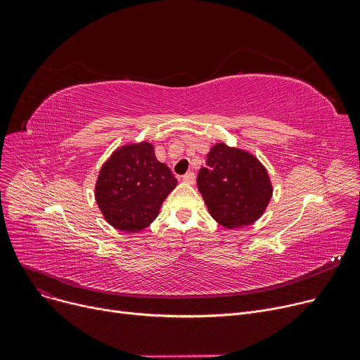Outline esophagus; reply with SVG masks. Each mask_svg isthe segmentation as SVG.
Here are the masks:
<instances>
[{"label": "esophagus", "mask_w": 360, "mask_h": 360, "mask_svg": "<svg viewBox=\"0 0 360 360\" xmlns=\"http://www.w3.org/2000/svg\"><path fill=\"white\" fill-rule=\"evenodd\" d=\"M182 181H184V182H186V184L193 185V184L195 182V174H194V172H188V174H185V175L182 176Z\"/></svg>", "instance_id": "34e87169"}]
</instances>
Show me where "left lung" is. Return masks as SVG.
<instances>
[{"label": "left lung", "instance_id": "obj_1", "mask_svg": "<svg viewBox=\"0 0 360 360\" xmlns=\"http://www.w3.org/2000/svg\"><path fill=\"white\" fill-rule=\"evenodd\" d=\"M198 190L212 217L226 229L257 221L273 195L267 169L251 153L217 143L197 176Z\"/></svg>", "mask_w": 360, "mask_h": 360}]
</instances>
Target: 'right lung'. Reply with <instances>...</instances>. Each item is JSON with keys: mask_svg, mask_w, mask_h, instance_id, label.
Instances as JSON below:
<instances>
[{"mask_svg": "<svg viewBox=\"0 0 360 360\" xmlns=\"http://www.w3.org/2000/svg\"><path fill=\"white\" fill-rule=\"evenodd\" d=\"M178 181L147 141L117 148L102 166L94 197L105 220L134 233L153 221Z\"/></svg>", "mask_w": 360, "mask_h": 360, "instance_id": "add662e5", "label": "right lung"}]
</instances>
